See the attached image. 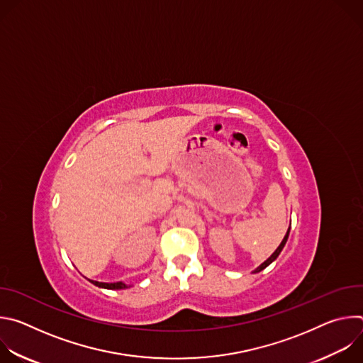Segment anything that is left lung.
<instances>
[{"label":"left lung","instance_id":"8db88e82","mask_svg":"<svg viewBox=\"0 0 363 363\" xmlns=\"http://www.w3.org/2000/svg\"><path fill=\"white\" fill-rule=\"evenodd\" d=\"M289 233H290V227H289V231H287V234L284 235V238H283V241H281V244L277 247V250L270 255V258H267V260L260 266V267H257V270L255 272H262V270H264L269 264H272L274 260H276V258L279 257V254L281 252V250H283V247L286 245V241H287V238H289Z\"/></svg>","mask_w":363,"mask_h":363}]
</instances>
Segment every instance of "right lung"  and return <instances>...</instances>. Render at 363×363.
Returning a JSON list of instances; mask_svg holds the SVG:
<instances>
[{
	"instance_id": "add662e5",
	"label": "right lung",
	"mask_w": 363,
	"mask_h": 363,
	"mask_svg": "<svg viewBox=\"0 0 363 363\" xmlns=\"http://www.w3.org/2000/svg\"><path fill=\"white\" fill-rule=\"evenodd\" d=\"M94 286H99V287H103V289H116V290H119V289H126V287H129V286H126L125 283H100V281H93V280H90Z\"/></svg>"
}]
</instances>
